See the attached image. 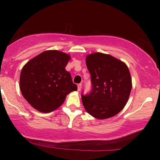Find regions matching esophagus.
Instances as JSON below:
<instances>
[{
    "mask_svg": "<svg viewBox=\"0 0 160 160\" xmlns=\"http://www.w3.org/2000/svg\"><path fill=\"white\" fill-rule=\"evenodd\" d=\"M81 88H82V84H81V83L78 84V91L81 90Z\"/></svg>",
    "mask_w": 160,
    "mask_h": 160,
    "instance_id": "1",
    "label": "esophagus"
}]
</instances>
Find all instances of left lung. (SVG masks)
Listing matches in <instances>:
<instances>
[{"label": "left lung", "mask_w": 160, "mask_h": 160, "mask_svg": "<svg viewBox=\"0 0 160 160\" xmlns=\"http://www.w3.org/2000/svg\"><path fill=\"white\" fill-rule=\"evenodd\" d=\"M86 63L92 89L90 94L82 95L84 108L98 120L114 117L127 103L132 87L128 66L118 58L102 52L87 55Z\"/></svg>", "instance_id": "1"}]
</instances>
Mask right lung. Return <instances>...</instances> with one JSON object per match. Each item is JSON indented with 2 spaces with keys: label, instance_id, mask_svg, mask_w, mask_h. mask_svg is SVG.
<instances>
[{
  "label": "right lung",
  "instance_id": "right-lung-1",
  "mask_svg": "<svg viewBox=\"0 0 160 160\" xmlns=\"http://www.w3.org/2000/svg\"><path fill=\"white\" fill-rule=\"evenodd\" d=\"M71 57L58 50H46L29 60L20 74L19 88L37 111L49 113L59 108L70 92L78 90L65 67Z\"/></svg>",
  "mask_w": 160,
  "mask_h": 160
}]
</instances>
